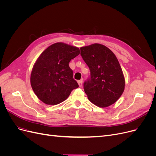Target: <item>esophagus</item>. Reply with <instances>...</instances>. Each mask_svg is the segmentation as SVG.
Returning <instances> with one entry per match:
<instances>
[{
	"mask_svg": "<svg viewBox=\"0 0 156 156\" xmlns=\"http://www.w3.org/2000/svg\"><path fill=\"white\" fill-rule=\"evenodd\" d=\"M77 83H78V84H79V87H81L82 85H83V79L79 80V81H77Z\"/></svg>",
	"mask_w": 156,
	"mask_h": 156,
	"instance_id": "obj_1",
	"label": "esophagus"
}]
</instances>
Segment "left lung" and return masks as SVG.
<instances>
[{"mask_svg":"<svg viewBox=\"0 0 156 156\" xmlns=\"http://www.w3.org/2000/svg\"><path fill=\"white\" fill-rule=\"evenodd\" d=\"M81 55L90 71V78L84 83L88 100L99 107L115 103L124 92L125 79L116 56L100 44L82 47Z\"/></svg>","mask_w":156,"mask_h":156,"instance_id":"8db88e82","label":"left lung"}]
</instances>
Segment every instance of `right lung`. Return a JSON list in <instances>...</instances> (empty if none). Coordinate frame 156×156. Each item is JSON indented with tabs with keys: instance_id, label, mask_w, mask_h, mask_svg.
<instances>
[{
	"instance_id": "add662e5",
	"label": "right lung",
	"mask_w": 156,
	"mask_h": 156,
	"mask_svg": "<svg viewBox=\"0 0 156 156\" xmlns=\"http://www.w3.org/2000/svg\"><path fill=\"white\" fill-rule=\"evenodd\" d=\"M80 53L77 47L62 42L52 44L36 61L30 75L36 96L47 105H57L79 87L69 62Z\"/></svg>"
}]
</instances>
